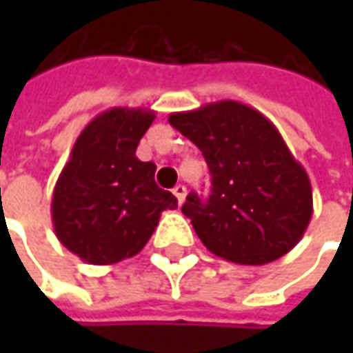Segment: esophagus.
Here are the masks:
<instances>
[{"instance_id":"1","label":"esophagus","mask_w":353,"mask_h":353,"mask_svg":"<svg viewBox=\"0 0 353 353\" xmlns=\"http://www.w3.org/2000/svg\"><path fill=\"white\" fill-rule=\"evenodd\" d=\"M172 194L176 196V200H179V204H183L184 198H186V188H184L183 184H176V186L172 188Z\"/></svg>"}]
</instances>
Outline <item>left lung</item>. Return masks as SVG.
Masks as SVG:
<instances>
[{
    "instance_id": "obj_1",
    "label": "left lung",
    "mask_w": 353,
    "mask_h": 353,
    "mask_svg": "<svg viewBox=\"0 0 353 353\" xmlns=\"http://www.w3.org/2000/svg\"><path fill=\"white\" fill-rule=\"evenodd\" d=\"M210 169L206 200L188 194L183 214L214 255L265 265L303 239L312 218V186L279 129L255 108L220 100L170 114Z\"/></svg>"
}]
</instances>
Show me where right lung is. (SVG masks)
I'll return each instance as SVG.
<instances>
[{"label":"right lung","mask_w":353,"mask_h":353,"mask_svg":"<svg viewBox=\"0 0 353 353\" xmlns=\"http://www.w3.org/2000/svg\"><path fill=\"white\" fill-rule=\"evenodd\" d=\"M155 112L112 108L78 135L52 190L50 216L62 245L92 265L137 255L176 198L155 183V163L135 157Z\"/></svg>","instance_id":"right-lung-1"}]
</instances>
